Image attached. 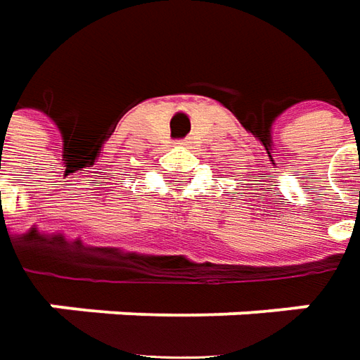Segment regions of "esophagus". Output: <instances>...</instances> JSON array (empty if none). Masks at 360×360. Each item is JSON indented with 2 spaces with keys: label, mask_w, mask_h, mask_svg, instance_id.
Returning <instances> with one entry per match:
<instances>
[{
  "label": "esophagus",
  "mask_w": 360,
  "mask_h": 360,
  "mask_svg": "<svg viewBox=\"0 0 360 360\" xmlns=\"http://www.w3.org/2000/svg\"><path fill=\"white\" fill-rule=\"evenodd\" d=\"M178 144H180V146H188L190 142H188V141H180V142H178Z\"/></svg>",
  "instance_id": "34e87169"
}]
</instances>
